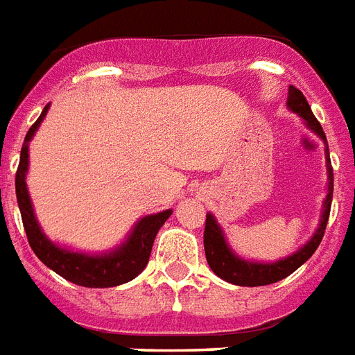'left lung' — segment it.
<instances>
[{
  "label": "left lung",
  "instance_id": "left-lung-1",
  "mask_svg": "<svg viewBox=\"0 0 355 355\" xmlns=\"http://www.w3.org/2000/svg\"><path fill=\"white\" fill-rule=\"evenodd\" d=\"M286 106L290 110L295 112L297 116L305 119V123L313 132H316L324 142L327 144L326 135L322 125L318 123V119L314 117L311 106H309L305 95L297 89V87H288V101ZM326 162H327V196L324 200V211H322V218H320L318 230L314 232V236L309 239L307 243L303 245L300 250H295L294 254H290L286 258H281L273 263H262V262H249L239 258L238 254H234V250L228 247L226 238L220 226L217 225V220L211 213H207L206 217V228H204V249H206V258L209 268L213 269V273L218 275L223 281L238 284V286H263V284H273L277 281L286 279L290 273H294L295 269L307 262L309 258L313 257L314 250L318 249L320 241L324 238L326 232L327 218H329V211H331V198H333V168L331 161H329V149L326 148Z\"/></svg>",
  "mask_w": 355,
  "mask_h": 355
}]
</instances>
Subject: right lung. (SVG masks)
Returning a JSON list of instances; mask_svg holds the SVG:
<instances>
[{
    "instance_id": "right-lung-1",
    "label": "right lung",
    "mask_w": 355,
    "mask_h": 355,
    "mask_svg": "<svg viewBox=\"0 0 355 355\" xmlns=\"http://www.w3.org/2000/svg\"><path fill=\"white\" fill-rule=\"evenodd\" d=\"M46 112L48 105L44 106V110L35 123L29 127L28 135L24 138L22 151H20V164L16 170V200H18V207H20L29 247L33 249L37 258L44 266H48L58 275L78 284V286L110 288V286H119V284L132 281L148 266L157 232L161 230V226L172 215V209L140 218L130 232L129 238L125 239L117 249H114L112 252H105V254H84V252L61 249L60 245L52 243L42 234L41 226L37 223L33 206L29 200L28 187H26V172H28L29 164V140L33 138L35 130L39 129Z\"/></svg>"
}]
</instances>
